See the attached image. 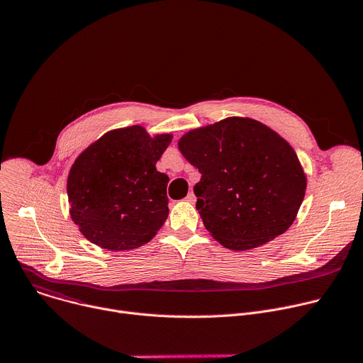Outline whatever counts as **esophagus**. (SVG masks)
<instances>
[{
	"mask_svg": "<svg viewBox=\"0 0 363 363\" xmlns=\"http://www.w3.org/2000/svg\"><path fill=\"white\" fill-rule=\"evenodd\" d=\"M185 199H186V201H188V202H192V203H194V202H195V199H196V198H195V195H194V192H192V191H191V192H188V195H186V196H185Z\"/></svg>",
	"mask_w": 363,
	"mask_h": 363,
	"instance_id": "1",
	"label": "esophagus"
}]
</instances>
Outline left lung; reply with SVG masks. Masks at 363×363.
<instances>
[{"mask_svg":"<svg viewBox=\"0 0 363 363\" xmlns=\"http://www.w3.org/2000/svg\"><path fill=\"white\" fill-rule=\"evenodd\" d=\"M178 147L198 168L194 186L205 228L234 251L263 245L289 230L306 192L294 149L250 118L189 130Z\"/></svg>","mask_w":363,"mask_h":363,"instance_id":"8db88e82","label":"left lung"}]
</instances>
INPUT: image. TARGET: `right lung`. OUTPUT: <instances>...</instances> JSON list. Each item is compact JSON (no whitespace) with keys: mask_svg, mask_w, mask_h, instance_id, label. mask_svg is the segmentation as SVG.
I'll use <instances>...</instances> for the list:
<instances>
[{"mask_svg":"<svg viewBox=\"0 0 363 363\" xmlns=\"http://www.w3.org/2000/svg\"><path fill=\"white\" fill-rule=\"evenodd\" d=\"M172 135L150 138L135 125L111 130L84 149L67 178L70 216L80 233L109 251L150 241L168 218L169 178L157 162Z\"/></svg>","mask_w":363,"mask_h":363,"instance_id":"obj_1","label":"right lung"}]
</instances>
